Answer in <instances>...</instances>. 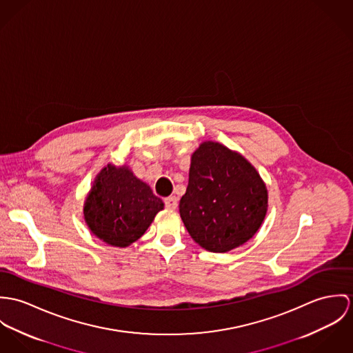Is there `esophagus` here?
Instances as JSON below:
<instances>
[{
  "label": "esophagus",
  "mask_w": 353,
  "mask_h": 353,
  "mask_svg": "<svg viewBox=\"0 0 353 353\" xmlns=\"http://www.w3.org/2000/svg\"><path fill=\"white\" fill-rule=\"evenodd\" d=\"M163 201H165V207L166 208H169V210L177 208V197L176 196H169Z\"/></svg>",
  "instance_id": "obj_1"
}]
</instances>
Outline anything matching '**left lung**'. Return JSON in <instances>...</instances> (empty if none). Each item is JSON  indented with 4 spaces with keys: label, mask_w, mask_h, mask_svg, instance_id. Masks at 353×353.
Returning <instances> with one entry per match:
<instances>
[{
    "label": "left lung",
    "mask_w": 353,
    "mask_h": 353,
    "mask_svg": "<svg viewBox=\"0 0 353 353\" xmlns=\"http://www.w3.org/2000/svg\"><path fill=\"white\" fill-rule=\"evenodd\" d=\"M179 207L195 242L226 253L257 233L268 210V191L246 158L205 141L191 157L188 187Z\"/></svg>",
    "instance_id": "left-lung-1"
}]
</instances>
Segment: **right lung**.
<instances>
[{
    "label": "right lung",
    "mask_w": 353,
    "mask_h": 353,
    "mask_svg": "<svg viewBox=\"0 0 353 353\" xmlns=\"http://www.w3.org/2000/svg\"><path fill=\"white\" fill-rule=\"evenodd\" d=\"M161 210L162 200L128 166L108 163L86 196L83 218L97 238L125 248L145 234Z\"/></svg>",
    "instance_id": "obj_1"
}]
</instances>
